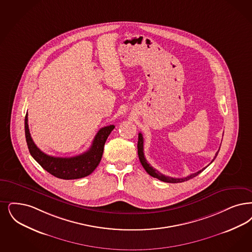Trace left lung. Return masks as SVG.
Returning <instances> with one entry per match:
<instances>
[{
  "label": "left lung",
  "instance_id": "8db88e82",
  "mask_svg": "<svg viewBox=\"0 0 252 252\" xmlns=\"http://www.w3.org/2000/svg\"><path fill=\"white\" fill-rule=\"evenodd\" d=\"M219 151H220V149H219ZM219 151L216 153V156H215V158H213V160H212L211 163L216 159V158H217V156H218V154H219ZM138 155H139V158H140V161H141V165H142V167L144 168V170L147 171V173H148V174H150V175L153 176V177L158 178V180L166 182V183H182V182L188 181V180H189V179H192L193 177L197 176L199 173H201V171H204V170L207 168V166H206L205 168L201 169L200 171H197V172H195V173H191V174H189V176L184 177V178H173V177L166 176V175L162 174L161 172H159L158 170L154 169V168L152 167L151 165H150V164L147 162V160H146V158H145V157H144V153H143V137H142V134H141V133H139V140H138Z\"/></svg>",
  "mask_w": 252,
  "mask_h": 252
}]
</instances>
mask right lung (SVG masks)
Wrapping results in <instances>:
<instances>
[{"instance_id":"right-lung-1","label":"right lung","mask_w":252,"mask_h":252,"mask_svg":"<svg viewBox=\"0 0 252 252\" xmlns=\"http://www.w3.org/2000/svg\"><path fill=\"white\" fill-rule=\"evenodd\" d=\"M24 125L25 137L31 156L44 170L50 172L53 176L64 180L82 178L95 170L100 162L105 142L114 128L113 125L102 127L96 133L90 149L81 155L72 158H55L43 153L32 141L28 126L27 113Z\"/></svg>"}]
</instances>
